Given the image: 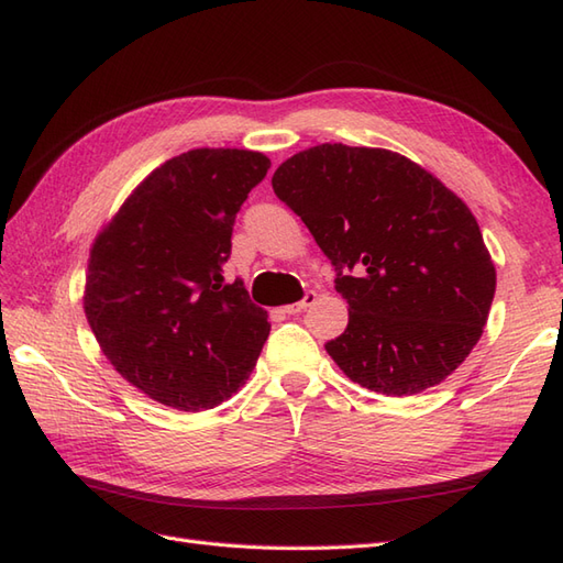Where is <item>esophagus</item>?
I'll return each mask as SVG.
<instances>
[{"label": "esophagus", "mask_w": 563, "mask_h": 563, "mask_svg": "<svg viewBox=\"0 0 563 563\" xmlns=\"http://www.w3.org/2000/svg\"><path fill=\"white\" fill-rule=\"evenodd\" d=\"M313 302H317V292H307L302 299H299V302L287 305L283 311H285V313H299V311H305L307 307H311Z\"/></svg>", "instance_id": "34e87169"}]
</instances>
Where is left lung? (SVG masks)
Here are the masks:
<instances>
[{"mask_svg":"<svg viewBox=\"0 0 563 563\" xmlns=\"http://www.w3.org/2000/svg\"><path fill=\"white\" fill-rule=\"evenodd\" d=\"M271 185L335 266L350 319L325 352L345 376L400 398L461 367L496 268L459 196L400 153L343 143L295 153Z\"/></svg>","mask_w":563,"mask_h":563,"instance_id":"left-lung-1","label":"left lung"}]
</instances>
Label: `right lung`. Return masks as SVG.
I'll list each match as a JSON object with an SVG mask.
<instances>
[{
	"label": "right lung",
	"instance_id": "add662e5",
	"mask_svg": "<svg viewBox=\"0 0 563 563\" xmlns=\"http://www.w3.org/2000/svg\"><path fill=\"white\" fill-rule=\"evenodd\" d=\"M271 161L194 148L129 194L90 246L84 309L102 355L141 394L199 412L246 382L271 323L225 283L232 225Z\"/></svg>",
	"mask_w": 563,
	"mask_h": 563
}]
</instances>
